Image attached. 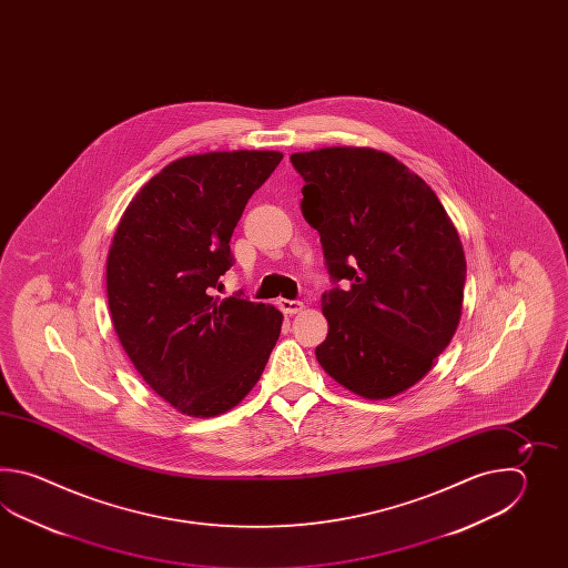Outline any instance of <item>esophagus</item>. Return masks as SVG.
<instances>
[{"label":"esophagus","mask_w":568,"mask_h":568,"mask_svg":"<svg viewBox=\"0 0 568 568\" xmlns=\"http://www.w3.org/2000/svg\"><path fill=\"white\" fill-rule=\"evenodd\" d=\"M278 304L280 311L284 314L301 313L302 308H304V304L301 301H286V298H282Z\"/></svg>","instance_id":"1"}]
</instances>
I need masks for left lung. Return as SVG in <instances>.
Segmentation results:
<instances>
[{
	"label": "left lung",
	"mask_w": 568,
	"mask_h": 568,
	"mask_svg": "<svg viewBox=\"0 0 568 568\" xmlns=\"http://www.w3.org/2000/svg\"><path fill=\"white\" fill-rule=\"evenodd\" d=\"M304 179L302 215L318 231L326 374L367 399L418 384L459 326L467 262L435 191L374 148L331 145L290 156Z\"/></svg>",
	"instance_id": "obj_1"
}]
</instances>
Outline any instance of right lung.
<instances>
[{
	"label": "right lung",
	"mask_w": 568,
	"mask_h": 568,
	"mask_svg": "<svg viewBox=\"0 0 568 568\" xmlns=\"http://www.w3.org/2000/svg\"><path fill=\"white\" fill-rule=\"evenodd\" d=\"M282 160L274 150L170 162L123 211L108 254L113 328L145 384L176 410L235 408L264 374L282 328L272 304L219 298L230 240L250 196Z\"/></svg>",
	"instance_id": "obj_1"
}]
</instances>
